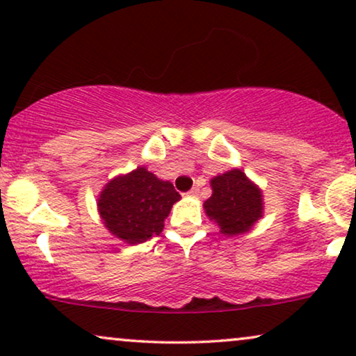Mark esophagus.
<instances>
[{"mask_svg":"<svg viewBox=\"0 0 356 356\" xmlns=\"http://www.w3.org/2000/svg\"><path fill=\"white\" fill-rule=\"evenodd\" d=\"M188 195L190 196H198L200 195V188L198 186H193L190 191H188Z\"/></svg>","mask_w":356,"mask_h":356,"instance_id":"34e87169","label":"esophagus"}]
</instances>
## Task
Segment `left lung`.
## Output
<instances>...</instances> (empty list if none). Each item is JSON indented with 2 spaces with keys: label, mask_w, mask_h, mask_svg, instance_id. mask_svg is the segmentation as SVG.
Returning <instances> with one entry per match:
<instances>
[{
  "label": "left lung",
  "mask_w": 356,
  "mask_h": 356,
  "mask_svg": "<svg viewBox=\"0 0 356 356\" xmlns=\"http://www.w3.org/2000/svg\"><path fill=\"white\" fill-rule=\"evenodd\" d=\"M213 195L204 201L206 216L219 226L225 236L251 231L264 216V196L243 170L234 168L211 178Z\"/></svg>",
  "instance_id": "1"
}]
</instances>
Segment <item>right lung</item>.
<instances>
[{
  "instance_id": "1",
  "label": "right lung",
  "mask_w": 356,
  "mask_h": 356,
  "mask_svg": "<svg viewBox=\"0 0 356 356\" xmlns=\"http://www.w3.org/2000/svg\"><path fill=\"white\" fill-rule=\"evenodd\" d=\"M179 200L181 196L170 181L160 179L145 166H137L102 188L97 209L111 234L135 245L163 231L171 206Z\"/></svg>"
}]
</instances>
